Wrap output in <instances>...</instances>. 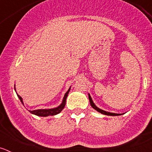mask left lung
Wrapping results in <instances>:
<instances>
[{
  "label": "left lung",
  "instance_id": "1",
  "mask_svg": "<svg viewBox=\"0 0 152 152\" xmlns=\"http://www.w3.org/2000/svg\"><path fill=\"white\" fill-rule=\"evenodd\" d=\"M88 96H89V100H90V103H91V107L94 109V110H96V111H98L99 113H100L104 114V115H107V116H119V115H121V114L113 113H109V112H106V111H104V110H100V109L98 108V107L95 105L94 103V102H93L92 99H91V96H90V94H88Z\"/></svg>",
  "mask_w": 152,
  "mask_h": 152
}]
</instances>
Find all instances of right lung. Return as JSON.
Returning a JSON list of instances; mask_svg holds the SVG:
<instances>
[{
	"label": "right lung",
	"instance_id": "right-lung-1",
	"mask_svg": "<svg viewBox=\"0 0 152 152\" xmlns=\"http://www.w3.org/2000/svg\"><path fill=\"white\" fill-rule=\"evenodd\" d=\"M69 91H70V88H69V90L67 91L66 94H64V99H63L62 103H61V105L58 106V107H56V108L49 109V110H33V111L29 110V112H30L31 113L35 114V115H36V116H54V115H56V114L59 113L63 109H64V106H65V103H66V98H67V96H68V93H69ZM17 96H18L19 99L20 100V101L22 102V103L23 104V103L22 97H21V96L18 94H17Z\"/></svg>",
	"mask_w": 152,
	"mask_h": 152
}]
</instances>
